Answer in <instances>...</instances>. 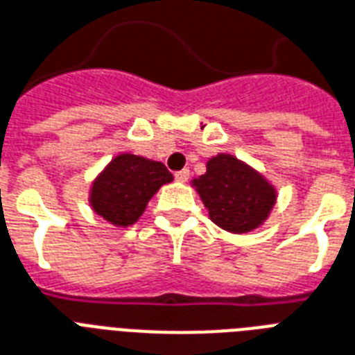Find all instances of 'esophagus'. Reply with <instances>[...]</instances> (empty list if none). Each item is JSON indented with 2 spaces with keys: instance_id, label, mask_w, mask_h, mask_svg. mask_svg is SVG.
<instances>
[{
  "instance_id": "34e87169",
  "label": "esophagus",
  "mask_w": 355,
  "mask_h": 355,
  "mask_svg": "<svg viewBox=\"0 0 355 355\" xmlns=\"http://www.w3.org/2000/svg\"><path fill=\"white\" fill-rule=\"evenodd\" d=\"M175 178H177L178 182H188L189 169H182V171H177V173H175Z\"/></svg>"
}]
</instances>
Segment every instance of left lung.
<instances>
[{"label":"left lung","instance_id":"1","mask_svg":"<svg viewBox=\"0 0 355 355\" xmlns=\"http://www.w3.org/2000/svg\"><path fill=\"white\" fill-rule=\"evenodd\" d=\"M191 186L210 220L234 234L261 227L277 201V189L262 173L225 153L208 159L207 173L193 178Z\"/></svg>","mask_w":355,"mask_h":355}]
</instances>
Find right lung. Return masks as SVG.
<instances>
[{
    "label": "right lung",
    "mask_w": 355,
    "mask_h": 355,
    "mask_svg": "<svg viewBox=\"0 0 355 355\" xmlns=\"http://www.w3.org/2000/svg\"><path fill=\"white\" fill-rule=\"evenodd\" d=\"M171 180L162 162L121 153L93 180L89 205L102 220L124 229L141 218L154 193Z\"/></svg>",
    "instance_id": "add662e5"
}]
</instances>
